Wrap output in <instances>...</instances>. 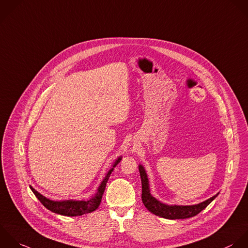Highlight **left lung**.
Masks as SVG:
<instances>
[{
    "label": "left lung",
    "mask_w": 248,
    "mask_h": 248,
    "mask_svg": "<svg viewBox=\"0 0 248 248\" xmlns=\"http://www.w3.org/2000/svg\"><path fill=\"white\" fill-rule=\"evenodd\" d=\"M139 172L141 176L142 182V201L145 207L154 215L158 216L163 218L167 219H185L189 218L192 217L197 216L201 213L209 204H211L216 197L219 194H216L215 196L209 198L208 200L201 202L196 205H189V206H182V205H167L156 198H155L151 194L150 190V184L147 172L143 165L139 164Z\"/></svg>",
    "instance_id": "1"
}]
</instances>
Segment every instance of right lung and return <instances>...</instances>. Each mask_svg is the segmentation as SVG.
<instances>
[{"label":"right lung","instance_id":"add662e5","mask_svg":"<svg viewBox=\"0 0 248 248\" xmlns=\"http://www.w3.org/2000/svg\"><path fill=\"white\" fill-rule=\"evenodd\" d=\"M122 160V156H119L114 164L112 165L111 169L106 173L105 177L103 178L102 182L100 183L96 193L90 198L89 200H62V201H54L51 199L46 198L42 194H40L38 191H36L31 186H30V188L33 192V194L36 196V198L40 201V203L49 211L52 213L61 215V216H65V217H79L82 215H86L89 213H93L95 211L101 202L102 195L104 193L106 184L110 178L111 173L114 171V168L120 163Z\"/></svg>","mask_w":248,"mask_h":248}]
</instances>
